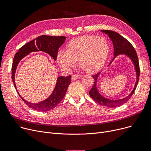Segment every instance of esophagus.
<instances>
[{
	"mask_svg": "<svg viewBox=\"0 0 151 151\" xmlns=\"http://www.w3.org/2000/svg\"><path fill=\"white\" fill-rule=\"evenodd\" d=\"M80 77H81V75H78V74H75V75H73L72 76H71V80H77V79H78V78H80Z\"/></svg>",
	"mask_w": 151,
	"mask_h": 151,
	"instance_id": "1",
	"label": "esophagus"
}]
</instances>
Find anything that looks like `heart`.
<instances>
[{"label": "heart", "instance_id": "heart-1", "mask_svg": "<svg viewBox=\"0 0 151 151\" xmlns=\"http://www.w3.org/2000/svg\"><path fill=\"white\" fill-rule=\"evenodd\" d=\"M109 51V43L105 38L84 35L69 41L66 51H59L57 60L65 68L75 67L76 62L79 61L80 67L84 71L93 73L104 65Z\"/></svg>", "mask_w": 151, "mask_h": 151}]
</instances>
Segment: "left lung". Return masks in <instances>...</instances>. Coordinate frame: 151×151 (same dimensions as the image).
I'll use <instances>...</instances> for the list:
<instances>
[{
	"instance_id": "8db88e82",
	"label": "left lung",
	"mask_w": 151,
	"mask_h": 151,
	"mask_svg": "<svg viewBox=\"0 0 151 151\" xmlns=\"http://www.w3.org/2000/svg\"><path fill=\"white\" fill-rule=\"evenodd\" d=\"M101 32H102L105 33L106 34H108L110 39L113 42V44L114 46V57L112 60V61L115 59L116 56H117V55L119 54H125L126 55H127V56L133 62V64L134 65V68H135L136 73H137V81L132 92L127 97L122 99H119V100H109L101 96L97 90V85H96L97 78L99 74L100 73V72L92 76L93 78L94 83L92 88L89 91V95L91 97V98L94 101H96L97 103H98L99 104L104 106L117 107L120 105H122V104H125V102L127 101L131 98L134 91H135L137 88V86L138 83L139 73H140L138 58L137 52L135 50H134V47L126 38H125L124 37H123L120 34H119L118 33L114 31L109 30H102ZM112 61L110 62V63H111ZM110 63L109 65H110Z\"/></svg>"
}]
</instances>
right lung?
Segmentation results:
<instances>
[{"label":"right lung","instance_id":"1","mask_svg":"<svg viewBox=\"0 0 151 151\" xmlns=\"http://www.w3.org/2000/svg\"><path fill=\"white\" fill-rule=\"evenodd\" d=\"M65 38L66 37L63 36L55 37L42 35L28 42L21 47L19 51L14 55L12 68V79L14 83V86L16 89H17V87H16L14 82V75L16 70H17V66L20 60L30 52L38 51L47 53L55 60H56L58 50L59 47L65 42ZM71 75L66 77H58L56 85H55V88L52 93L50 95V96L46 100L40 102L36 103V104H32V103H30L25 100L19 94L17 89V91L19 97L28 106L37 111L46 112L58 106V105L64 97L68 87L71 83Z\"/></svg>","mask_w":151,"mask_h":151}]
</instances>
